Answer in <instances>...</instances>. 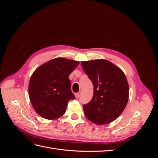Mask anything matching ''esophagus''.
I'll list each match as a JSON object with an SVG mask.
<instances>
[{"label": "esophagus", "instance_id": "esophagus-1", "mask_svg": "<svg viewBox=\"0 0 158 158\" xmlns=\"http://www.w3.org/2000/svg\"><path fill=\"white\" fill-rule=\"evenodd\" d=\"M81 92H78V93H76L75 94V97L76 98H79L80 96V95H81Z\"/></svg>", "mask_w": 158, "mask_h": 158}]
</instances>
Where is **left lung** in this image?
<instances>
[{"mask_svg": "<svg viewBox=\"0 0 158 158\" xmlns=\"http://www.w3.org/2000/svg\"><path fill=\"white\" fill-rule=\"evenodd\" d=\"M81 64L94 85L92 100L83 106L85 117L99 125L113 122L120 116L128 101L125 74L107 60L82 61Z\"/></svg>", "mask_w": 158, "mask_h": 158, "instance_id": "obj_1", "label": "left lung"}]
</instances>
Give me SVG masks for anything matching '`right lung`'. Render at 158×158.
I'll return each mask as SVG.
<instances>
[{"label":"right lung","mask_w":158,"mask_h":158,"mask_svg":"<svg viewBox=\"0 0 158 158\" xmlns=\"http://www.w3.org/2000/svg\"><path fill=\"white\" fill-rule=\"evenodd\" d=\"M79 63L58 57L46 62L33 72L28 93L33 109L41 117L54 120L64 114L69 100L75 98L69 75Z\"/></svg>","instance_id":"1"}]
</instances>
